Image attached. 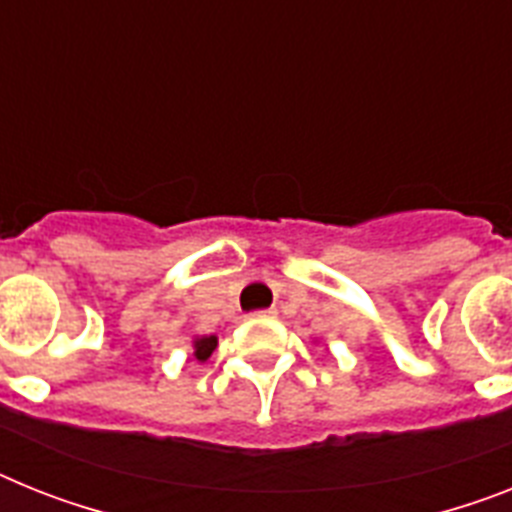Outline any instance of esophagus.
I'll list each match as a JSON object with an SVG mask.
<instances>
[{
	"label": "esophagus",
	"mask_w": 512,
	"mask_h": 512,
	"mask_svg": "<svg viewBox=\"0 0 512 512\" xmlns=\"http://www.w3.org/2000/svg\"><path fill=\"white\" fill-rule=\"evenodd\" d=\"M278 312L276 309H260V312H255V317H276Z\"/></svg>",
	"instance_id": "34e87169"
}]
</instances>
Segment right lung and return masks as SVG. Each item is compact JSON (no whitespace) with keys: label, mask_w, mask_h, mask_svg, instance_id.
I'll return each instance as SVG.
<instances>
[{"label":"right lung","mask_w":512,"mask_h":512,"mask_svg":"<svg viewBox=\"0 0 512 512\" xmlns=\"http://www.w3.org/2000/svg\"><path fill=\"white\" fill-rule=\"evenodd\" d=\"M218 338L216 336H205V338H197L195 341V356L200 359V362H205L210 354H213V349H216Z\"/></svg>","instance_id":"right-lung-1"}]
</instances>
